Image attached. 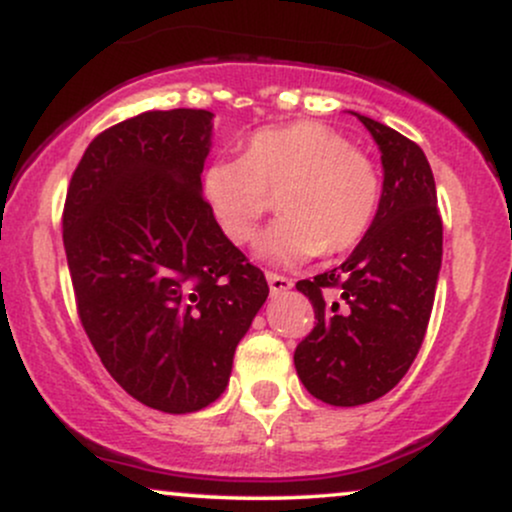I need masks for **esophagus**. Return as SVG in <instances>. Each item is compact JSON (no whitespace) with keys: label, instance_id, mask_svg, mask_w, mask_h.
<instances>
[{"label":"esophagus","instance_id":"esophagus-1","mask_svg":"<svg viewBox=\"0 0 512 512\" xmlns=\"http://www.w3.org/2000/svg\"><path fill=\"white\" fill-rule=\"evenodd\" d=\"M267 284H269V291L274 293H284L289 291L293 286V281L289 279V276H281V274H274V272H267Z\"/></svg>","mask_w":512,"mask_h":512}]
</instances>
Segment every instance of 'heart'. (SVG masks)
<instances>
[{
  "mask_svg": "<svg viewBox=\"0 0 512 512\" xmlns=\"http://www.w3.org/2000/svg\"><path fill=\"white\" fill-rule=\"evenodd\" d=\"M211 214L233 243H248L281 192V216L257 243V255L305 262L322 250L356 248L380 207V173L366 154L322 122L264 127L243 158H216L202 173Z\"/></svg>",
  "mask_w": 512,
  "mask_h": 512,
  "instance_id": "b5f03b06",
  "label": "heart"
}]
</instances>
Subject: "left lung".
I'll return each mask as SVG.
<instances>
[{"label":"left lung","mask_w":512,"mask_h":512,"mask_svg":"<svg viewBox=\"0 0 512 512\" xmlns=\"http://www.w3.org/2000/svg\"><path fill=\"white\" fill-rule=\"evenodd\" d=\"M354 115L383 161L378 214L342 267L296 284L317 320L296 346V373L310 395L334 407L375 402L407 375L424 342L443 260L426 154L383 122Z\"/></svg>","instance_id":"8db88e82"}]
</instances>
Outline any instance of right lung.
<instances>
[{"label":"right lung","mask_w":512,"mask_h":512,"mask_svg":"<svg viewBox=\"0 0 512 512\" xmlns=\"http://www.w3.org/2000/svg\"><path fill=\"white\" fill-rule=\"evenodd\" d=\"M209 110H151L81 156L62 231L81 325L117 385L146 407L216 402L269 296L202 197Z\"/></svg>","instance_id":"right-lung-1"}]
</instances>
